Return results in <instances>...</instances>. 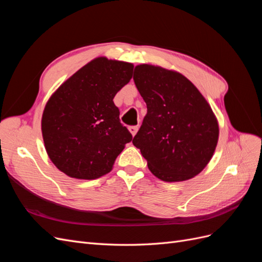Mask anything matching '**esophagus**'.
I'll use <instances>...</instances> for the list:
<instances>
[{
	"label": "esophagus",
	"mask_w": 262,
	"mask_h": 262,
	"mask_svg": "<svg viewBox=\"0 0 262 262\" xmlns=\"http://www.w3.org/2000/svg\"><path fill=\"white\" fill-rule=\"evenodd\" d=\"M138 125H131V126H129V131L131 132V134L132 136L134 137L137 134V132H138Z\"/></svg>",
	"instance_id": "1"
}]
</instances>
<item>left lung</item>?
<instances>
[{"label": "left lung", "instance_id": "left-lung-1", "mask_svg": "<svg viewBox=\"0 0 262 262\" xmlns=\"http://www.w3.org/2000/svg\"><path fill=\"white\" fill-rule=\"evenodd\" d=\"M133 80L147 114L132 143L148 169L170 182L196 176L219 140L217 120L208 101L187 77L161 67L140 64Z\"/></svg>", "mask_w": 262, "mask_h": 262}]
</instances>
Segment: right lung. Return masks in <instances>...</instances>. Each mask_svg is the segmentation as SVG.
<instances>
[{"mask_svg":"<svg viewBox=\"0 0 262 262\" xmlns=\"http://www.w3.org/2000/svg\"><path fill=\"white\" fill-rule=\"evenodd\" d=\"M132 72L131 63L97 58L63 83L47 102L41 119L46 150L66 175L77 179L106 175L132 141L114 102Z\"/></svg>","mask_w":262,"mask_h":262,"instance_id":"right-lung-1","label":"right lung"}]
</instances>
